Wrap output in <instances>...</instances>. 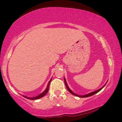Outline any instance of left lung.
<instances>
[{
	"mask_svg": "<svg viewBox=\"0 0 122 122\" xmlns=\"http://www.w3.org/2000/svg\"><path fill=\"white\" fill-rule=\"evenodd\" d=\"M64 82H65V84H66V88H67L68 91H69V92L71 93V94H72L73 95H74V96H75L78 97H81V98L88 97L92 96H93V95H94V94H96V93H97L98 92H99L100 91H101V90L102 89V88H104V86H106V83H106V84H105L104 85V86H102V87L101 88H100V89H99L97 90V91H94V92H91V93H88V94H85V95H83V96H81V95H78V94H76V93H74V92H73L71 91V89H70V88H69V86H68V84H67V83H66V79H65V78H64Z\"/></svg>",
	"mask_w": 122,
	"mask_h": 122,
	"instance_id": "1",
	"label": "left lung"
}]
</instances>
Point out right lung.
Here are the masks:
<instances>
[{
	"label": "right lung",
	"instance_id": "1",
	"mask_svg": "<svg viewBox=\"0 0 122 122\" xmlns=\"http://www.w3.org/2000/svg\"><path fill=\"white\" fill-rule=\"evenodd\" d=\"M51 79H52V78H51V79L50 80L49 83H48V84L47 85V86H46V90L43 92V93H41V94H40L39 95H38V96L36 97H28L26 96H23L22 95L23 97H24V98H26V99H30V100H36V99H40V98H42L43 97H44L45 95H46V93H48V91H49V85H50V83H51Z\"/></svg>",
	"mask_w": 122,
	"mask_h": 122
}]
</instances>
